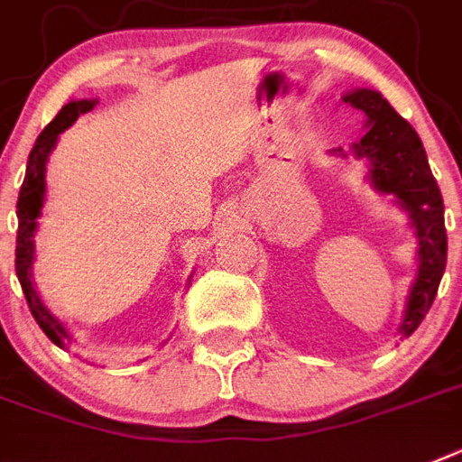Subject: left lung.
I'll list each match as a JSON object with an SVG mask.
<instances>
[{"label": "left lung", "mask_w": 462, "mask_h": 462, "mask_svg": "<svg viewBox=\"0 0 462 462\" xmlns=\"http://www.w3.org/2000/svg\"><path fill=\"white\" fill-rule=\"evenodd\" d=\"M345 101L361 110L368 120V132L359 143H354L352 153L371 162L373 186L399 198V203L409 209L418 234V276L399 328V333L409 337L432 307L444 276V200L430 170L420 136L392 108L387 98L373 89H356L346 94ZM337 151L342 153V148Z\"/></svg>", "instance_id": "8db88e82"}]
</instances>
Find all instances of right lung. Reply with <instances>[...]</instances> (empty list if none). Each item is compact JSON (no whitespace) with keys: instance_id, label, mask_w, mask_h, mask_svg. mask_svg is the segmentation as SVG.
<instances>
[{"instance_id":"obj_1","label":"right lung","mask_w":462,"mask_h":462,"mask_svg":"<svg viewBox=\"0 0 462 462\" xmlns=\"http://www.w3.org/2000/svg\"><path fill=\"white\" fill-rule=\"evenodd\" d=\"M97 106V101H70L66 103L63 108L59 110V116L49 122L44 132L37 136L32 151H30L28 167H25V179H23L21 193H18V236H16V276L21 281L23 295L28 300V307L32 311L34 321L40 323V328L44 330L49 340L53 345L66 346L70 342V335L63 328V323L51 316L44 304H42L40 295L34 291L32 285V273H30V266H32V234L34 226H37V217H40L42 203H44V170H47V158L51 153L53 143L59 139L60 132H66L72 122L78 120L79 116L89 113L91 108Z\"/></svg>"}]
</instances>
